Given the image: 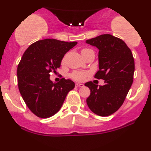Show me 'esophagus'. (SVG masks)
Instances as JSON below:
<instances>
[{"label": "esophagus", "mask_w": 151, "mask_h": 151, "mask_svg": "<svg viewBox=\"0 0 151 151\" xmlns=\"http://www.w3.org/2000/svg\"><path fill=\"white\" fill-rule=\"evenodd\" d=\"M76 86H77V87H82V86H84V84H80V83H77L76 84Z\"/></svg>", "instance_id": "obj_1"}]
</instances>
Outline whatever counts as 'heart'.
I'll list each match as a JSON object with an SVG mask.
<instances>
[{"label": "heart", "instance_id": "obj_1", "mask_svg": "<svg viewBox=\"0 0 151 151\" xmlns=\"http://www.w3.org/2000/svg\"><path fill=\"white\" fill-rule=\"evenodd\" d=\"M89 50H90V49H87V48L82 49L81 50V54L85 52L89 51ZM71 77L77 81H83L84 80V79L86 78V74L82 72H74L72 74Z\"/></svg>", "mask_w": 151, "mask_h": 151}]
</instances>
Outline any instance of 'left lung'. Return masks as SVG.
Wrapping results in <instances>:
<instances>
[{"label":"left lung","mask_w":151,"mask_h":151,"mask_svg":"<svg viewBox=\"0 0 151 151\" xmlns=\"http://www.w3.org/2000/svg\"><path fill=\"white\" fill-rule=\"evenodd\" d=\"M86 42L98 48L99 70L94 77L104 80L103 86H98L92 81L84 84L91 91L86 104L95 114L108 116L121 106L133 84V54L122 40L110 34L101 35Z\"/></svg>","instance_id":"1"}]
</instances>
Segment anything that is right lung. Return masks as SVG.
I'll use <instances>...</instances> for the list:
<instances>
[{
    "instance_id": "add662e5",
    "label": "right lung",
    "mask_w": 151,
    "mask_h": 151,
    "mask_svg": "<svg viewBox=\"0 0 151 151\" xmlns=\"http://www.w3.org/2000/svg\"><path fill=\"white\" fill-rule=\"evenodd\" d=\"M77 42L45 39L34 42L25 50L17 69L18 85L24 101L35 115L46 119L61 109L74 81L62 78L50 80V72L60 68L62 58Z\"/></svg>"
}]
</instances>
